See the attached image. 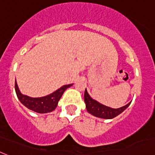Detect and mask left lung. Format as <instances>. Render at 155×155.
<instances>
[{"label": "left lung", "mask_w": 155, "mask_h": 155, "mask_svg": "<svg viewBox=\"0 0 155 155\" xmlns=\"http://www.w3.org/2000/svg\"><path fill=\"white\" fill-rule=\"evenodd\" d=\"M84 102L86 104L87 110L92 114L94 116L98 117V118H101V119H113L119 114H121L123 110H126L127 108L129 107L131 102L127 104L125 106L119 108H111L109 107H107L105 105H103L102 104H99L95 99H93L91 97L89 94L87 93V89H85L84 91Z\"/></svg>", "instance_id": "left-lung-1"}]
</instances>
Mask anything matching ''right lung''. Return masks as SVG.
<instances>
[{
	"label": "right lung",
	"instance_id": "right-lung-1",
	"mask_svg": "<svg viewBox=\"0 0 155 155\" xmlns=\"http://www.w3.org/2000/svg\"><path fill=\"white\" fill-rule=\"evenodd\" d=\"M71 85H72V84L64 85L60 88H59L50 95L40 98L29 97L28 95L21 94L18 88L16 81H15V91H16L17 98L24 106H25L32 111H35V112L48 113L51 112L56 109V107H57L58 102L60 99L65 90L70 87Z\"/></svg>",
	"mask_w": 155,
	"mask_h": 155
}]
</instances>
